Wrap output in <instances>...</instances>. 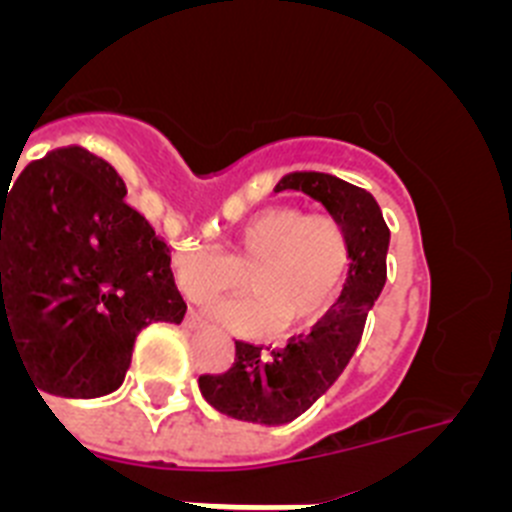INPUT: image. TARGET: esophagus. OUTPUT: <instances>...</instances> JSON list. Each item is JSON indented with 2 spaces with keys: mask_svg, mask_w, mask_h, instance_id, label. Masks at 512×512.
Here are the masks:
<instances>
[{
  "mask_svg": "<svg viewBox=\"0 0 512 512\" xmlns=\"http://www.w3.org/2000/svg\"><path fill=\"white\" fill-rule=\"evenodd\" d=\"M184 325H187L189 330H194V328H202V325H205V318H202L200 312L189 310V312H187V318H184Z\"/></svg>",
  "mask_w": 512,
  "mask_h": 512,
  "instance_id": "obj_1",
  "label": "esophagus"
}]
</instances>
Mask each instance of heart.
Wrapping results in <instances>:
<instances>
[{
  "label": "heart",
  "mask_w": 512,
  "mask_h": 512,
  "mask_svg": "<svg viewBox=\"0 0 512 512\" xmlns=\"http://www.w3.org/2000/svg\"><path fill=\"white\" fill-rule=\"evenodd\" d=\"M348 238L336 217L305 215L279 205L253 215L233 248H187L176 259V274L192 297L235 292L251 274L253 300L212 305L217 318L246 330H261L279 318L300 325L318 318L336 300L348 271Z\"/></svg>",
  "instance_id": "b5f03b06"
}]
</instances>
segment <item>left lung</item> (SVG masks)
Instances as JSON below:
<instances>
[{"mask_svg": "<svg viewBox=\"0 0 512 512\" xmlns=\"http://www.w3.org/2000/svg\"><path fill=\"white\" fill-rule=\"evenodd\" d=\"M302 192L336 217L348 238V277L336 305L284 346L235 341V364L200 377L205 400L235 420L284 425L310 410L336 384L364 333L366 315L387 282L390 228L366 189L320 171H295L274 192Z\"/></svg>", "mask_w": 512, "mask_h": 512, "instance_id": "8db88e82", "label": "left lung"}]
</instances>
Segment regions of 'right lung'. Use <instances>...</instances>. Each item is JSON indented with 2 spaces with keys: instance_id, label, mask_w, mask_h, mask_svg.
<instances>
[{
  "instance_id": "obj_1",
  "label": "right lung",
  "mask_w": 512,
  "mask_h": 512,
  "mask_svg": "<svg viewBox=\"0 0 512 512\" xmlns=\"http://www.w3.org/2000/svg\"><path fill=\"white\" fill-rule=\"evenodd\" d=\"M0 184V354L7 341L40 397L115 392L151 323L187 302L164 241L125 202V182L79 146Z\"/></svg>"
}]
</instances>
